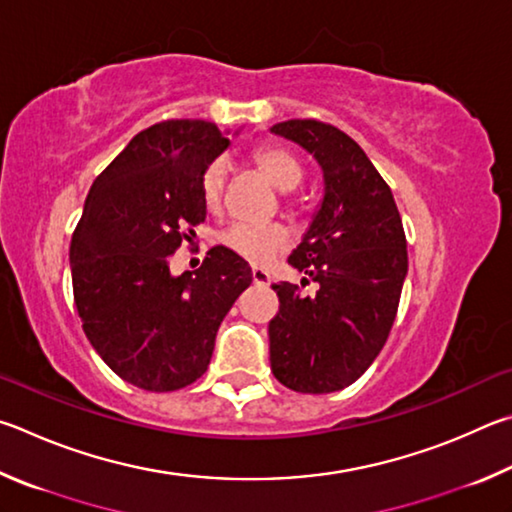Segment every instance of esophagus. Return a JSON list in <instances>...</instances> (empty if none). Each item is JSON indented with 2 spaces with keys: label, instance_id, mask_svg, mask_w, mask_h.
<instances>
[{
  "label": "esophagus",
  "instance_id": "obj_1",
  "mask_svg": "<svg viewBox=\"0 0 512 512\" xmlns=\"http://www.w3.org/2000/svg\"><path fill=\"white\" fill-rule=\"evenodd\" d=\"M251 281H254V285H270V276H267V272L254 267V270H251Z\"/></svg>",
  "mask_w": 512,
  "mask_h": 512
}]
</instances>
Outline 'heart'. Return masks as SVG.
<instances>
[{"instance_id":"heart-1","label":"heart","mask_w":512,"mask_h":512,"mask_svg":"<svg viewBox=\"0 0 512 512\" xmlns=\"http://www.w3.org/2000/svg\"><path fill=\"white\" fill-rule=\"evenodd\" d=\"M251 161L279 191L288 193L297 188L303 179V166L294 152L283 146H267L256 148L251 152ZM224 186H227V166L222 159H213L204 168L200 177V197L204 209L209 213H218L224 202ZM224 247L231 249L233 254L240 256L242 261L251 265H267L272 263L281 251L290 245V231L283 224H245L238 222L222 233Z\"/></svg>"}]
</instances>
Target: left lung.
I'll return each mask as SVG.
<instances>
[{"label": "left lung", "mask_w": 512, "mask_h": 512, "mask_svg": "<svg viewBox=\"0 0 512 512\" xmlns=\"http://www.w3.org/2000/svg\"><path fill=\"white\" fill-rule=\"evenodd\" d=\"M324 170V202L288 263L301 285L274 283L270 321L274 378L299 393L353 384L387 344L407 276V238L396 200L366 152L335 125L315 119L276 123ZM316 283V292L300 288Z\"/></svg>", "instance_id": "obj_1"}]
</instances>
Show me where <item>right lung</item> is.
Listing matches in <instances>:
<instances>
[{
	"label": "right lung",
	"instance_id": "add662e5",
	"mask_svg": "<svg viewBox=\"0 0 512 512\" xmlns=\"http://www.w3.org/2000/svg\"><path fill=\"white\" fill-rule=\"evenodd\" d=\"M229 146L215 123L170 119L141 130L89 188L69 263L83 330L121 380L177 391L202 378L215 335L251 283V267L213 247L200 270L170 256L206 218L204 168Z\"/></svg>",
	"mask_w": 512,
	"mask_h": 512
}]
</instances>
